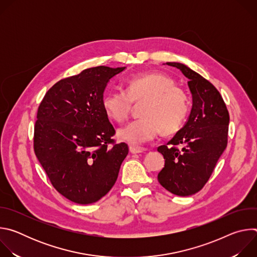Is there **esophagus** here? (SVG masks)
<instances>
[{"label": "esophagus", "instance_id": "34e87169", "mask_svg": "<svg viewBox=\"0 0 257 257\" xmlns=\"http://www.w3.org/2000/svg\"><path fill=\"white\" fill-rule=\"evenodd\" d=\"M129 151H130L131 154H141V153H144L146 150L142 149V148H137V146L130 145L129 146Z\"/></svg>", "mask_w": 257, "mask_h": 257}]
</instances>
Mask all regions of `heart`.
Masks as SVG:
<instances>
[{
	"label": "heart",
	"mask_w": 257,
	"mask_h": 257,
	"mask_svg": "<svg viewBox=\"0 0 257 257\" xmlns=\"http://www.w3.org/2000/svg\"><path fill=\"white\" fill-rule=\"evenodd\" d=\"M141 118L119 129L118 137L133 145H141L155 139L159 133L178 132L190 112L186 91L175 85L173 78L160 72L144 73L129 77L125 90L106 91L101 99L106 115L122 123L130 115L133 103H140Z\"/></svg>",
	"instance_id": "1"
}]
</instances>
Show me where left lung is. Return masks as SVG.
Returning a JSON list of instances; mask_svg holds the SVG:
<instances>
[{
    "label": "left lung",
    "mask_w": 257,
    "mask_h": 257,
    "mask_svg": "<svg viewBox=\"0 0 257 257\" xmlns=\"http://www.w3.org/2000/svg\"><path fill=\"white\" fill-rule=\"evenodd\" d=\"M188 78L192 93V109L185 126L158 151L165 167L158 175L160 184L178 196L200 191L228 144L230 116L218 90L187 66L167 63Z\"/></svg>",
    "instance_id": "left-lung-1"
}]
</instances>
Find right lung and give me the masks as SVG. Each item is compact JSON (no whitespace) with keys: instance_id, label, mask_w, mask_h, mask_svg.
<instances>
[{"instance_id":"1","label":"right lung","mask_w":257,"mask_h":257,"mask_svg":"<svg viewBox=\"0 0 257 257\" xmlns=\"http://www.w3.org/2000/svg\"><path fill=\"white\" fill-rule=\"evenodd\" d=\"M125 67L88 68L55 83L36 115L34 154L51 184L78 204L96 202L112 189L128 145L102 107L106 83Z\"/></svg>"}]
</instances>
